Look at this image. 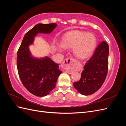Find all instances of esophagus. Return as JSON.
<instances>
[{
  "instance_id": "esophagus-1",
  "label": "esophagus",
  "mask_w": 126,
  "mask_h": 126,
  "mask_svg": "<svg viewBox=\"0 0 126 126\" xmlns=\"http://www.w3.org/2000/svg\"><path fill=\"white\" fill-rule=\"evenodd\" d=\"M73 62H74V59H72V58H67L63 61L62 65L64 68H69ZM67 72H68V74H72V71L71 70L67 69Z\"/></svg>"
}]
</instances>
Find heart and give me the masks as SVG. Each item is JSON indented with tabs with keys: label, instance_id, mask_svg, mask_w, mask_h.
I'll use <instances>...</instances> for the list:
<instances>
[{
	"label": "heart",
	"instance_id": "obj_1",
	"mask_svg": "<svg viewBox=\"0 0 126 126\" xmlns=\"http://www.w3.org/2000/svg\"><path fill=\"white\" fill-rule=\"evenodd\" d=\"M97 45V39L94 33L80 30L69 32L64 35L62 40V46L64 48H73V54L80 59L89 57L93 53ZM62 50V46L58 47Z\"/></svg>",
	"mask_w": 126,
	"mask_h": 126
}]
</instances>
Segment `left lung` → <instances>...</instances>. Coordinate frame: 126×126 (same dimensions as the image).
Here are the masks:
<instances>
[{
	"instance_id": "1",
	"label": "left lung",
	"mask_w": 126,
	"mask_h": 126,
	"mask_svg": "<svg viewBox=\"0 0 126 126\" xmlns=\"http://www.w3.org/2000/svg\"><path fill=\"white\" fill-rule=\"evenodd\" d=\"M108 56L109 46L104 41L86 62L79 81L74 82L80 94L85 96L93 94L102 86L108 73Z\"/></svg>"
}]
</instances>
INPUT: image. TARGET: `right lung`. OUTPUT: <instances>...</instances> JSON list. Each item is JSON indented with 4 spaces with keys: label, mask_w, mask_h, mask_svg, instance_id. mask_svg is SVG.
Masks as SVG:
<instances>
[{
    "label": "right lung",
    "mask_w": 126,
    "mask_h": 126,
    "mask_svg": "<svg viewBox=\"0 0 126 126\" xmlns=\"http://www.w3.org/2000/svg\"><path fill=\"white\" fill-rule=\"evenodd\" d=\"M57 26L55 23L36 25L25 34L17 51V66L20 80L27 90L36 96H47L54 89L62 71L59 69V64L48 57L33 58L29 46L33 43L38 33H49Z\"/></svg>",
    "instance_id": "right-lung-1"
}]
</instances>
